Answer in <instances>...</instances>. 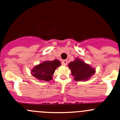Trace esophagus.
Returning <instances> with one entry per match:
<instances>
[{"instance_id": "esophagus-1", "label": "esophagus", "mask_w": 120, "mask_h": 120, "mask_svg": "<svg viewBox=\"0 0 120 120\" xmlns=\"http://www.w3.org/2000/svg\"><path fill=\"white\" fill-rule=\"evenodd\" d=\"M61 63H62V64L64 65V66H67L68 62H67V60H63L62 61V62H61Z\"/></svg>"}]
</instances>
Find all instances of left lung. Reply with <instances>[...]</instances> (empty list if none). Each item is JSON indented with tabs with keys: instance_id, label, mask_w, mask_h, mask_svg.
<instances>
[{
	"instance_id": "left-lung-1",
	"label": "left lung",
	"mask_w": 120,
	"mask_h": 120,
	"mask_svg": "<svg viewBox=\"0 0 120 120\" xmlns=\"http://www.w3.org/2000/svg\"><path fill=\"white\" fill-rule=\"evenodd\" d=\"M68 67L75 81H87L96 73V69L79 58L71 61Z\"/></svg>"
}]
</instances>
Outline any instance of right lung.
<instances>
[{"label":"right lung","mask_w":120,"mask_h":120,"mask_svg":"<svg viewBox=\"0 0 120 120\" xmlns=\"http://www.w3.org/2000/svg\"><path fill=\"white\" fill-rule=\"evenodd\" d=\"M60 65L61 63L57 59L53 61H45L34 66L31 70V74L40 81H49L53 79L56 69Z\"/></svg>","instance_id":"obj_1"}]
</instances>
